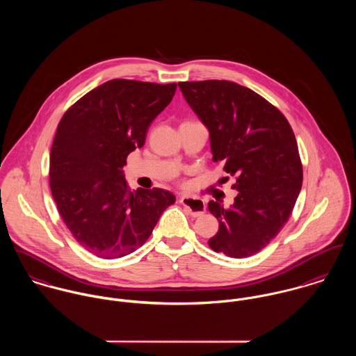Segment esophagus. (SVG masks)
I'll use <instances>...</instances> for the list:
<instances>
[{
	"instance_id": "1",
	"label": "esophagus",
	"mask_w": 356,
	"mask_h": 356,
	"mask_svg": "<svg viewBox=\"0 0 356 356\" xmlns=\"http://www.w3.org/2000/svg\"><path fill=\"white\" fill-rule=\"evenodd\" d=\"M179 202H181V204H182V205L189 211V213H191L193 218L202 216L204 212H205V203H204L202 199L182 196Z\"/></svg>"
}]
</instances>
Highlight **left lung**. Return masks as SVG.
Here are the masks:
<instances>
[{
	"instance_id": "left-lung-1",
	"label": "left lung",
	"mask_w": 356,
	"mask_h": 356,
	"mask_svg": "<svg viewBox=\"0 0 356 356\" xmlns=\"http://www.w3.org/2000/svg\"><path fill=\"white\" fill-rule=\"evenodd\" d=\"M178 86L209 130L213 160L225 163L238 192L229 208L208 203L219 220L208 245L237 259L257 254L285 226L302 189L293 130L277 106L238 83L209 79Z\"/></svg>"
}]
</instances>
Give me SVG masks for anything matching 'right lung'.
Wrapping results in <instances>:
<instances>
[{"label": "right lung", "mask_w": 356, "mask_h": 356, "mask_svg": "<svg viewBox=\"0 0 356 356\" xmlns=\"http://www.w3.org/2000/svg\"><path fill=\"white\" fill-rule=\"evenodd\" d=\"M175 90L177 83L112 79L60 119L49 161L51 196L72 237L90 254L116 259L134 252L175 203L160 188L133 193L122 171Z\"/></svg>", "instance_id": "obj_1"}]
</instances>
